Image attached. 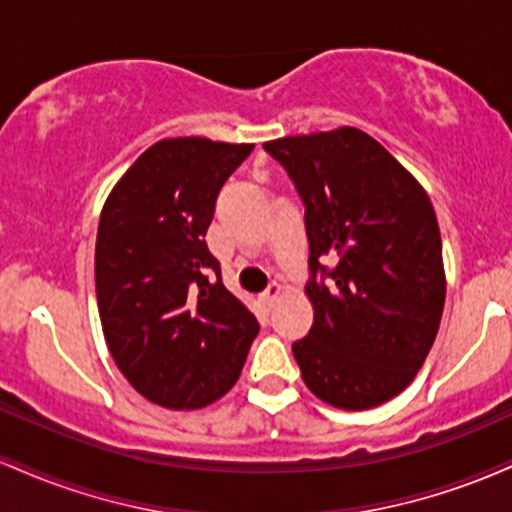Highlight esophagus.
Here are the masks:
<instances>
[{"instance_id":"1","label":"esophagus","mask_w":512,"mask_h":512,"mask_svg":"<svg viewBox=\"0 0 512 512\" xmlns=\"http://www.w3.org/2000/svg\"><path fill=\"white\" fill-rule=\"evenodd\" d=\"M279 293H281V286L279 284H269V289L260 296V301L264 303V308H272L276 298H279Z\"/></svg>"}]
</instances>
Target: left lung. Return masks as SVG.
Masks as SVG:
<instances>
[{"label": "left lung", "mask_w": 512, "mask_h": 512, "mask_svg": "<svg viewBox=\"0 0 512 512\" xmlns=\"http://www.w3.org/2000/svg\"><path fill=\"white\" fill-rule=\"evenodd\" d=\"M305 207L315 320L293 356L322 402L361 411L424 366L445 303L443 243L424 187L354 127L264 144Z\"/></svg>", "instance_id": "obj_1"}]
</instances>
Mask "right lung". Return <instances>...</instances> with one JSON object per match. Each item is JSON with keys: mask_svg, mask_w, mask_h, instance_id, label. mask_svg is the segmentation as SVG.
<instances>
[{"mask_svg": "<svg viewBox=\"0 0 512 512\" xmlns=\"http://www.w3.org/2000/svg\"><path fill=\"white\" fill-rule=\"evenodd\" d=\"M252 149L163 139L103 207L96 296L105 342L129 385L166 409H202L226 395L260 332L204 240L223 182Z\"/></svg>", "mask_w": 512, "mask_h": 512, "instance_id": "add662e5", "label": "right lung"}]
</instances>
